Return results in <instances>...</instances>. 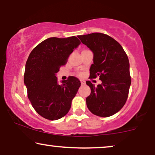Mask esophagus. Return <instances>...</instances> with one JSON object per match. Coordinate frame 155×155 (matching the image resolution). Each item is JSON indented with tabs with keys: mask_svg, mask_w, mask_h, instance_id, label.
<instances>
[{
	"mask_svg": "<svg viewBox=\"0 0 155 155\" xmlns=\"http://www.w3.org/2000/svg\"><path fill=\"white\" fill-rule=\"evenodd\" d=\"M80 82H81V84H85V82H84L83 80H80Z\"/></svg>",
	"mask_w": 155,
	"mask_h": 155,
	"instance_id": "34e87169",
	"label": "esophagus"
}]
</instances>
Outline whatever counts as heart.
Masks as SVG:
<instances>
[{
    "instance_id": "1",
    "label": "heart",
    "mask_w": 155,
    "mask_h": 155,
    "mask_svg": "<svg viewBox=\"0 0 155 155\" xmlns=\"http://www.w3.org/2000/svg\"><path fill=\"white\" fill-rule=\"evenodd\" d=\"M79 75H82V73H80Z\"/></svg>"
}]
</instances>
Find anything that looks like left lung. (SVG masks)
<instances>
[{
    "label": "left lung",
    "instance_id": "1",
    "mask_svg": "<svg viewBox=\"0 0 155 155\" xmlns=\"http://www.w3.org/2000/svg\"><path fill=\"white\" fill-rule=\"evenodd\" d=\"M94 54L90 69V79L99 78L101 84L91 89L86 99L89 110L100 117H109L119 111L126 102L131 84L130 64L124 48L117 41L102 33L78 36Z\"/></svg>",
    "mask_w": 155,
    "mask_h": 155
}]
</instances>
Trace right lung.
Returning <instances> with one entry per match:
<instances>
[{"label": "right lung", "mask_w": 155, "mask_h": 155, "mask_svg": "<svg viewBox=\"0 0 155 155\" xmlns=\"http://www.w3.org/2000/svg\"><path fill=\"white\" fill-rule=\"evenodd\" d=\"M80 44L74 36L51 37L38 44L27 58L24 75L27 96L35 111L44 118L58 120L71 109L81 83L71 76L58 84L56 73Z\"/></svg>", "instance_id": "1"}]
</instances>
